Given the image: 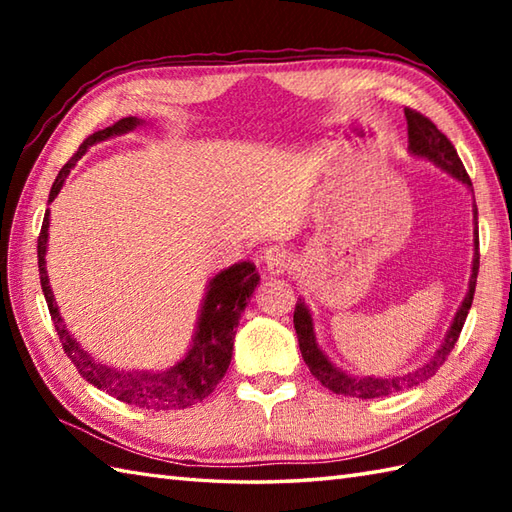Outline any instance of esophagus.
I'll return each instance as SVG.
<instances>
[{
	"label": "esophagus",
	"mask_w": 512,
	"mask_h": 512,
	"mask_svg": "<svg viewBox=\"0 0 512 512\" xmlns=\"http://www.w3.org/2000/svg\"><path fill=\"white\" fill-rule=\"evenodd\" d=\"M262 264L270 275L284 273L290 264V253L284 246H268L262 253Z\"/></svg>",
	"instance_id": "34e87169"
}]
</instances>
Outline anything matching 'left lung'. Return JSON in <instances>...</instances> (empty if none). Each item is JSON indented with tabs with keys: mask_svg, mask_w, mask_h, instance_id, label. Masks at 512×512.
<instances>
[{
	"mask_svg": "<svg viewBox=\"0 0 512 512\" xmlns=\"http://www.w3.org/2000/svg\"><path fill=\"white\" fill-rule=\"evenodd\" d=\"M407 116V132H409V154L416 158H424L436 165L438 169L447 171L449 176L455 180H460L466 184V189L473 191V184L469 173H466L462 160L458 156V151L451 145V140L444 136L440 129L433 125L427 116H422L420 112L405 110ZM473 264H471V279H469V290H466V297L462 299L458 312L451 321V328L444 336V341L440 347L433 352L431 358H427L422 365L413 367L407 374H398V376H354L347 374L345 369L336 367L328 354H325L319 341H317V332H314V321H312V312L306 306V301L299 299L295 306V330H297V339H299V350L303 361L310 367L312 376L319 380L323 387H328L334 394H343V396H356V398H380V396H389L396 394V391H405L416 387L424 380H429L433 374L438 372L442 363L447 361V356L451 354L453 345L458 343V336L464 328L466 314L471 310L473 295H475V281H477V270H480V235H477V206L473 200Z\"/></svg>",
	"mask_w": 512,
	"mask_h": 512,
	"instance_id": "obj_1",
	"label": "left lung"
}]
</instances>
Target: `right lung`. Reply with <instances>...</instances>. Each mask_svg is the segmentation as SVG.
Segmentation results:
<instances>
[{"mask_svg":"<svg viewBox=\"0 0 512 512\" xmlns=\"http://www.w3.org/2000/svg\"><path fill=\"white\" fill-rule=\"evenodd\" d=\"M143 123V118L127 116L114 123L112 127L99 129V132L85 138L79 151H76L68 165L59 171L57 180L52 182L48 204L57 198L65 184V178L70 176V169L81 160V156L92 145L103 143V140H110L114 136L134 132V129ZM48 228L50 211L43 215L41 233L37 239L41 290L48 303L54 330H57L61 339L63 352L68 354L74 367L79 369V374L88 380V383L107 391V394L114 396L116 400L140 409H184L195 405V402H202L209 396L226 374L228 365H231L235 328L239 325V317H242L244 308L248 306V301L253 297V292L259 284L255 264L237 262L220 270V273L209 281L204 299L200 303V314L198 323H195L191 347L176 365L169 369H160V372H138V369H129V372H125V369L110 367L96 361V358L88 354V350H83V345L74 339V334L65 328V321L61 319V312L57 308V299L52 295L46 268Z\"/></svg>","mask_w":512,"mask_h":512,"instance_id":"obj_1","label":"right lung"}]
</instances>
